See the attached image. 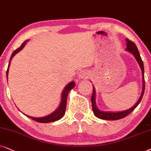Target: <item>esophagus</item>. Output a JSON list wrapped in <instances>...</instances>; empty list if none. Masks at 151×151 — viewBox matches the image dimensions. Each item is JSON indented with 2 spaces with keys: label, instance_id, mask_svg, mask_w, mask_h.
<instances>
[{
  "label": "esophagus",
  "instance_id": "34e87169",
  "mask_svg": "<svg viewBox=\"0 0 151 151\" xmlns=\"http://www.w3.org/2000/svg\"><path fill=\"white\" fill-rule=\"evenodd\" d=\"M88 74L85 70H82V71L80 72L79 78H81V79H86V78H88Z\"/></svg>",
  "mask_w": 151,
  "mask_h": 151
}]
</instances>
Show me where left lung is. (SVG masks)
Returning a JSON list of instances; mask_svg holds the SVG:
<instances>
[{"label":"left lung","mask_w":151,"mask_h":151,"mask_svg":"<svg viewBox=\"0 0 151 151\" xmlns=\"http://www.w3.org/2000/svg\"><path fill=\"white\" fill-rule=\"evenodd\" d=\"M126 51L130 52L132 55H134V57H135V59L137 61V63L139 65L140 68H141L142 72V78H143V89H142V94L140 96L139 99L135 105L132 106V108H130V109L127 110H124V111L122 112H104V111H101L96 108V103H95V96H96V93H95V90H94V88L93 87V92H92V95L91 97V102H92V110H93V112L96 117L99 118V119H105V120H117L122 119V118L125 117L129 114L130 112L133 111V110L135 109V108L139 105V104L140 103L141 100L142 99V97H143L144 93V90H145V81H144V63L143 61H142V58L140 57L139 52L138 51L137 47L135 45L133 42L130 41L129 39H126Z\"/></svg>","instance_id":"1"}]
</instances>
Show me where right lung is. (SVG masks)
Segmentation results:
<instances>
[{"label": "right lung", "instance_id": "add662e5", "mask_svg": "<svg viewBox=\"0 0 151 151\" xmlns=\"http://www.w3.org/2000/svg\"><path fill=\"white\" fill-rule=\"evenodd\" d=\"M26 43V41L24 42L23 43H22V45H21V47L18 48L16 50L14 51V52L12 55L11 57H10V60H9V63L8 65V68H7V76H8V72H9V67L10 65V63H11V60L12 59L14 56L16 54H17L18 52L23 49L24 46H25ZM75 86V83L74 81L70 82L68 84L67 86H65V88L63 89V91L62 92L61 94V103H60V105L59 106V108H57V110H55V112H52V114H49V115L43 116V117H32V116L26 115L28 117L30 118V119L35 120V121L39 122V123H50V122H53L55 121H57L60 119H61L63 117V116L64 115L65 112V108H66V104H67V97L68 95V93L71 90L72 88L74 87Z\"/></svg>", "mask_w": 151, "mask_h": 151}]
</instances>
